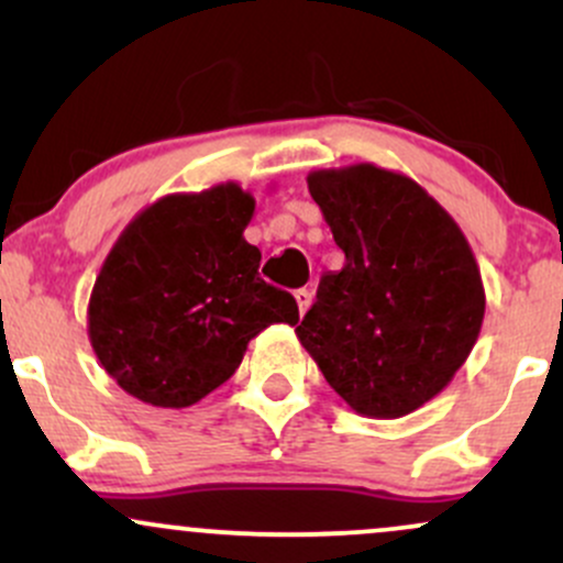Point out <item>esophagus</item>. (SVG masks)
Segmentation results:
<instances>
[{"instance_id": "34e87169", "label": "esophagus", "mask_w": 563, "mask_h": 563, "mask_svg": "<svg viewBox=\"0 0 563 563\" xmlns=\"http://www.w3.org/2000/svg\"><path fill=\"white\" fill-rule=\"evenodd\" d=\"M294 299H296V303H299V314H303L309 309V303H312V290H307V288H299L294 294Z\"/></svg>"}]
</instances>
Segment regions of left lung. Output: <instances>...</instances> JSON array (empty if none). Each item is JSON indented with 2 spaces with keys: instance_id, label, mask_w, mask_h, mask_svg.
I'll return each mask as SVG.
<instances>
[{
  "instance_id": "1",
  "label": "left lung",
  "mask_w": 563,
  "mask_h": 563,
  "mask_svg": "<svg viewBox=\"0 0 563 563\" xmlns=\"http://www.w3.org/2000/svg\"><path fill=\"white\" fill-rule=\"evenodd\" d=\"M346 262L296 328L331 389L367 418H402L466 363L484 320L474 251L416 179L376 164L307 177Z\"/></svg>"
}]
</instances>
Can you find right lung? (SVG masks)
<instances>
[{
	"mask_svg": "<svg viewBox=\"0 0 563 563\" xmlns=\"http://www.w3.org/2000/svg\"><path fill=\"white\" fill-rule=\"evenodd\" d=\"M256 200L238 183L172 192L126 224L102 262L87 331L106 373L156 407H190L222 386L273 322H299L286 290L260 277L243 238Z\"/></svg>",
	"mask_w": 563,
	"mask_h": 563,
	"instance_id": "right-lung-1",
	"label": "right lung"
}]
</instances>
